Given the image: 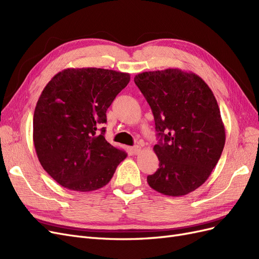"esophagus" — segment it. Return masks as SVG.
I'll list each match as a JSON object with an SVG mask.
<instances>
[{"instance_id":"obj_1","label":"esophagus","mask_w":259,"mask_h":259,"mask_svg":"<svg viewBox=\"0 0 259 259\" xmlns=\"http://www.w3.org/2000/svg\"><path fill=\"white\" fill-rule=\"evenodd\" d=\"M131 150H132V152L134 153V154H137L140 151V147L139 146H134V147H132Z\"/></svg>"}]
</instances>
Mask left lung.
I'll return each instance as SVG.
<instances>
[{
	"mask_svg": "<svg viewBox=\"0 0 259 259\" xmlns=\"http://www.w3.org/2000/svg\"><path fill=\"white\" fill-rule=\"evenodd\" d=\"M134 82L150 106L159 143V168L147 177L152 189L170 197L194 191L221 158L226 133L217 100L193 72L165 69L139 73Z\"/></svg>",
	"mask_w": 259,
	"mask_h": 259,
	"instance_id": "left-lung-1",
	"label": "left lung"
}]
</instances>
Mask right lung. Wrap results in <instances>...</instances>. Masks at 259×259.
<instances>
[{
	"instance_id": "add662e5",
	"label": "right lung",
	"mask_w": 259,
	"mask_h": 259,
	"mask_svg": "<svg viewBox=\"0 0 259 259\" xmlns=\"http://www.w3.org/2000/svg\"><path fill=\"white\" fill-rule=\"evenodd\" d=\"M131 76L100 68H69L45 86L33 115V143L42 167L70 190L106 186L127 153L105 138L106 112Z\"/></svg>"
}]
</instances>
